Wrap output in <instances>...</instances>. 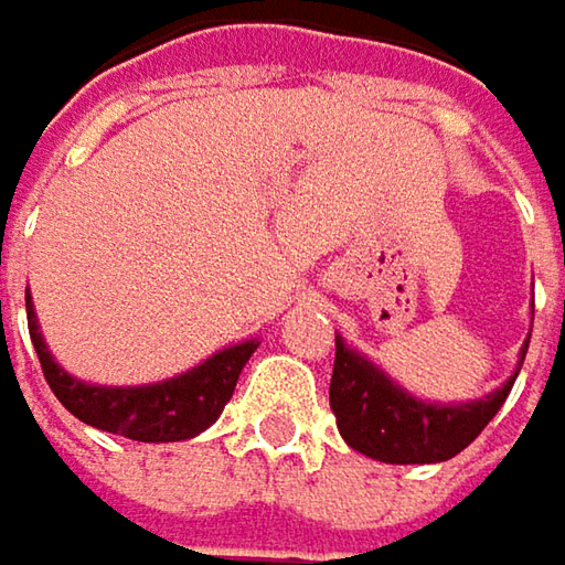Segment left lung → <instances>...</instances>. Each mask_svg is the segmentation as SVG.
<instances>
[{"label":"left lung","mask_w":565,"mask_h":565,"mask_svg":"<svg viewBox=\"0 0 565 565\" xmlns=\"http://www.w3.org/2000/svg\"><path fill=\"white\" fill-rule=\"evenodd\" d=\"M530 338L521 348V364ZM518 364V371H521ZM518 374L501 390L471 403H423L396 387L364 354L348 348L334 334V371H331V413L344 443L364 456L390 465H429L459 456L465 446L494 419L514 387Z\"/></svg>","instance_id":"8db88e82"}]
</instances>
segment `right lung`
<instances>
[{"label": "right lung", "instance_id": "add662e5", "mask_svg": "<svg viewBox=\"0 0 565 565\" xmlns=\"http://www.w3.org/2000/svg\"><path fill=\"white\" fill-rule=\"evenodd\" d=\"M25 309H29V334H32L38 361H41L44 381L54 390V396L64 403V409L94 429L116 433V436H126L136 443H181V439L204 433L221 416L227 399L234 396L237 377L259 344L256 338H249L244 344L224 348L214 358H207L204 364L178 374L172 381H162V384L97 387V384H84V381L71 377L64 367H57V361L51 358V351L38 331V318L29 292H25Z\"/></svg>", "mask_w": 565, "mask_h": 565}]
</instances>
